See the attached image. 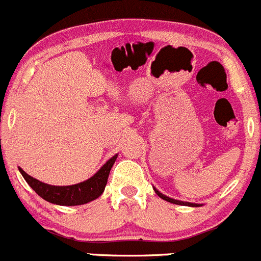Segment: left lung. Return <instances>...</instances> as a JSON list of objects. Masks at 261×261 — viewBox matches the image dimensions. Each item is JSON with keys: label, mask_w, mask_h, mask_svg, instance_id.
<instances>
[{"label": "left lung", "mask_w": 261, "mask_h": 261, "mask_svg": "<svg viewBox=\"0 0 261 261\" xmlns=\"http://www.w3.org/2000/svg\"><path fill=\"white\" fill-rule=\"evenodd\" d=\"M153 190L154 193H156L157 195H159L160 198H162L164 200H166V202H170V203H174V204H179V205H188V207H202V204H198V203H190V202H182V200H177V199H172V198L167 197V195L162 194V193H160L159 190L156 189V188L153 187Z\"/></svg>", "instance_id": "obj_1"}]
</instances>
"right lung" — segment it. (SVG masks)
I'll return each instance as SVG.
<instances>
[{"label":"right lung","mask_w":261,"mask_h":261,"mask_svg":"<svg viewBox=\"0 0 261 261\" xmlns=\"http://www.w3.org/2000/svg\"><path fill=\"white\" fill-rule=\"evenodd\" d=\"M117 157L118 153L108 160L100 167L99 171L95 172L90 179L79 184L67 185V187H56V185H49L39 181L28 175L21 167H19V171L21 172L22 177L30 185V188L46 202L58 205H81L97 199L104 193L109 172Z\"/></svg>","instance_id":"add662e5"}]
</instances>
